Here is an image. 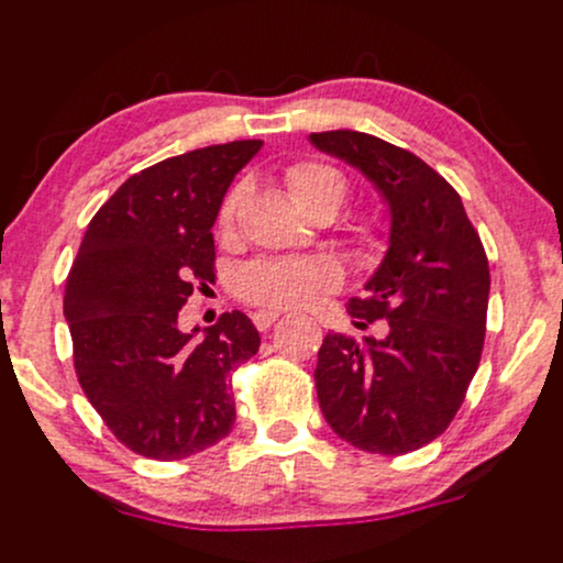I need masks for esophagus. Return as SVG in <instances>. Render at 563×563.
Wrapping results in <instances>:
<instances>
[{"label":"esophagus","mask_w":563,"mask_h":563,"mask_svg":"<svg viewBox=\"0 0 563 563\" xmlns=\"http://www.w3.org/2000/svg\"><path fill=\"white\" fill-rule=\"evenodd\" d=\"M279 316H282L279 310H257V313H253V321L261 332H266V329H271L276 321H279Z\"/></svg>","instance_id":"1"}]
</instances>
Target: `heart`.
<instances>
[{
	"label": "heart",
	"instance_id": "1",
	"mask_svg": "<svg viewBox=\"0 0 563 563\" xmlns=\"http://www.w3.org/2000/svg\"><path fill=\"white\" fill-rule=\"evenodd\" d=\"M292 200L306 213L332 205L336 210L347 195V178L327 163H297L284 174ZM244 197V189L236 187L227 195L218 213V227L229 231L234 227L236 210ZM361 253L372 255L379 247V234L372 227H363L355 234ZM336 282V268L323 257H257L236 274V292L247 302L271 308H295L308 302L321 289Z\"/></svg>",
	"mask_w": 563,
	"mask_h": 563
}]
</instances>
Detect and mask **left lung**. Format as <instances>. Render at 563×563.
Wrapping results in <instances>:
<instances>
[{
  "label": "left lung",
  "instance_id": "1",
  "mask_svg": "<svg viewBox=\"0 0 563 563\" xmlns=\"http://www.w3.org/2000/svg\"><path fill=\"white\" fill-rule=\"evenodd\" d=\"M310 144L358 168L389 208V247L347 302L355 327L387 336L327 334L316 393L327 424L366 453L419 451L445 432L477 374L490 266L459 191L413 152L361 131H321Z\"/></svg>",
  "mask_w": 563,
  "mask_h": 563
}]
</instances>
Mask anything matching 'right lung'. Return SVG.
I'll use <instances>...</instances> for the list:
<instances>
[{
  "label": "right lung",
  "mask_w": 563,
  "mask_h": 563,
  "mask_svg": "<svg viewBox=\"0 0 563 563\" xmlns=\"http://www.w3.org/2000/svg\"><path fill=\"white\" fill-rule=\"evenodd\" d=\"M261 139L168 157L121 184L86 229L65 284L73 366L129 451L178 461L216 445L236 419L231 374L261 347L240 310L184 334L191 284L213 279V223Z\"/></svg>",
  "instance_id": "obj_1"
}]
</instances>
